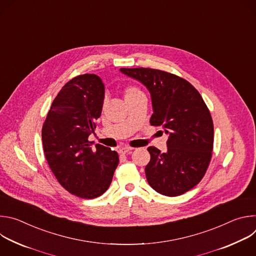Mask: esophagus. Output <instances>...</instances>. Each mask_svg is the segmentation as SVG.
<instances>
[{"label": "esophagus", "mask_w": 256, "mask_h": 256, "mask_svg": "<svg viewBox=\"0 0 256 256\" xmlns=\"http://www.w3.org/2000/svg\"><path fill=\"white\" fill-rule=\"evenodd\" d=\"M134 150V148H130V147H122L120 149V154H128L130 152H132Z\"/></svg>", "instance_id": "34e87169"}]
</instances>
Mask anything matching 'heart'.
Returning <instances> with one entry per match:
<instances>
[{
  "instance_id": "obj_1",
  "label": "heart",
  "mask_w": 256,
  "mask_h": 256,
  "mask_svg": "<svg viewBox=\"0 0 256 256\" xmlns=\"http://www.w3.org/2000/svg\"><path fill=\"white\" fill-rule=\"evenodd\" d=\"M140 90L138 89L136 87H134V86H130L128 87L126 90H124V97L126 98H128V97H132V96H134L136 94H140Z\"/></svg>"
}]
</instances>
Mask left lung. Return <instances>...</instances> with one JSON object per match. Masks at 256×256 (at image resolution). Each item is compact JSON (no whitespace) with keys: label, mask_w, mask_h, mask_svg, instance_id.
Instances as JSON below:
<instances>
[{"label":"left lung","mask_w":256,"mask_h":256,"mask_svg":"<svg viewBox=\"0 0 256 256\" xmlns=\"http://www.w3.org/2000/svg\"><path fill=\"white\" fill-rule=\"evenodd\" d=\"M151 94L154 114L150 124L162 126L167 151L149 147L151 160L144 168L149 184L157 192L177 196L194 188L204 177L212 152L214 124L202 97L186 80L149 68H120Z\"/></svg>","instance_id":"obj_1"}]
</instances>
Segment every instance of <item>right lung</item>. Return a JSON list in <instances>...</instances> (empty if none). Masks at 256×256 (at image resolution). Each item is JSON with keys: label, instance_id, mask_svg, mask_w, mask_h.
<instances>
[{"label": "right lung", "instance_id": "obj_1", "mask_svg": "<svg viewBox=\"0 0 256 256\" xmlns=\"http://www.w3.org/2000/svg\"><path fill=\"white\" fill-rule=\"evenodd\" d=\"M104 84L94 74L70 80L54 98L42 126L46 161L60 184L82 198H95L110 186L120 158L88 138L100 118Z\"/></svg>", "mask_w": 256, "mask_h": 256}]
</instances>
